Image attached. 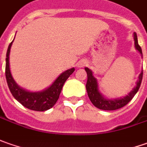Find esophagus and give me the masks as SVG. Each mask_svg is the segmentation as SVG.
Wrapping results in <instances>:
<instances>
[{"instance_id": "esophagus-1", "label": "esophagus", "mask_w": 147, "mask_h": 147, "mask_svg": "<svg viewBox=\"0 0 147 147\" xmlns=\"http://www.w3.org/2000/svg\"><path fill=\"white\" fill-rule=\"evenodd\" d=\"M86 65H87V62H86L85 60H81V61H80L78 63V67H84V66H86Z\"/></svg>"}]
</instances>
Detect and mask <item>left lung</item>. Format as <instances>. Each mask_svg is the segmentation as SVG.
Segmentation results:
<instances>
[{
  "label": "left lung",
  "mask_w": 147,
  "mask_h": 147,
  "mask_svg": "<svg viewBox=\"0 0 147 147\" xmlns=\"http://www.w3.org/2000/svg\"><path fill=\"white\" fill-rule=\"evenodd\" d=\"M134 42H135L136 49L142 55V48L138 45V36H137L136 33H134ZM84 69H85V71L87 72V76H88V80H87V83H86V90H87L89 99H90L91 102L94 104L97 108L104 110V111H115V110L123 107L125 105L129 103V102L133 99L134 95L138 91L141 83H142V76H143V71H142L139 75L138 80L137 82V86L129 93V95L125 96L124 98H122L109 100V99L104 98L102 96V94L99 93L97 80L94 77L93 72L91 71V70H89L87 67H85Z\"/></svg>",
  "instance_id": "left-lung-1"
}]
</instances>
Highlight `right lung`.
<instances>
[{"mask_svg":"<svg viewBox=\"0 0 147 147\" xmlns=\"http://www.w3.org/2000/svg\"><path fill=\"white\" fill-rule=\"evenodd\" d=\"M12 43L9 44L6 53V58H5V77L7 81L9 89L10 90L13 98L18 102L23 105V107L27 108L36 111H47L51 107H53L54 104L57 102L59 98V95L63 89L64 83L67 80L69 76L73 73L75 68L69 69L67 71H64L58 76L57 80L52 84L50 87L41 92H29L25 89H22L15 83L14 80L12 77V75L9 70V51Z\"/></svg>","mask_w":147,"mask_h":147,"instance_id":"obj_1","label":"right lung"}]
</instances>
